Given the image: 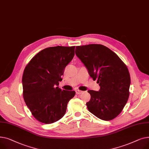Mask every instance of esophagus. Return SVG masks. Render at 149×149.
Wrapping results in <instances>:
<instances>
[{"label": "esophagus", "instance_id": "obj_1", "mask_svg": "<svg viewBox=\"0 0 149 149\" xmlns=\"http://www.w3.org/2000/svg\"><path fill=\"white\" fill-rule=\"evenodd\" d=\"M75 92H76V93L78 95H80V94H81V93H83V91H80V90H76L75 91Z\"/></svg>", "mask_w": 149, "mask_h": 149}]
</instances>
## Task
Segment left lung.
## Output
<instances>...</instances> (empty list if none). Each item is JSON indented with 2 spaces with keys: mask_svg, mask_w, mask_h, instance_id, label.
<instances>
[{
  "mask_svg": "<svg viewBox=\"0 0 149 149\" xmlns=\"http://www.w3.org/2000/svg\"><path fill=\"white\" fill-rule=\"evenodd\" d=\"M76 48V56L93 80L100 83L99 91H88L89 111L101 120H113L121 112L129 97L130 77L126 65L104 45L90 44Z\"/></svg>",
  "mask_w": 149,
  "mask_h": 149,
  "instance_id": "obj_1",
  "label": "left lung"
}]
</instances>
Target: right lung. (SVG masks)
<instances>
[{
    "mask_svg": "<svg viewBox=\"0 0 149 149\" xmlns=\"http://www.w3.org/2000/svg\"><path fill=\"white\" fill-rule=\"evenodd\" d=\"M75 46H57L37 54L25 68L22 77L23 96L34 118L45 124L60 120L74 91L58 88L65 67L71 61Z\"/></svg>",
    "mask_w": 149,
    "mask_h": 149,
    "instance_id": "add662e5",
    "label": "right lung"
}]
</instances>
